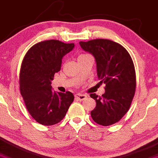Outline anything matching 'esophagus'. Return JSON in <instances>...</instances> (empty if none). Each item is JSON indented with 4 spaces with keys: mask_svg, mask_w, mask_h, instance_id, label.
Returning <instances> with one entry per match:
<instances>
[{
    "mask_svg": "<svg viewBox=\"0 0 158 158\" xmlns=\"http://www.w3.org/2000/svg\"><path fill=\"white\" fill-rule=\"evenodd\" d=\"M75 98H76V99H77L79 101H83L87 98V95L86 94H81V93H78V94H75Z\"/></svg>",
    "mask_w": 158,
    "mask_h": 158,
    "instance_id": "obj_1",
    "label": "esophagus"
}]
</instances>
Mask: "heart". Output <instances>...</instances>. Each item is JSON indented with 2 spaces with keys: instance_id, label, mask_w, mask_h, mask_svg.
Returning <instances> with one entry per match:
<instances>
[{
  "instance_id": "heart-1",
  "label": "heart",
  "mask_w": 158,
  "mask_h": 158,
  "mask_svg": "<svg viewBox=\"0 0 158 158\" xmlns=\"http://www.w3.org/2000/svg\"><path fill=\"white\" fill-rule=\"evenodd\" d=\"M84 55H86V54H81V55H79V57H82V56H84Z\"/></svg>"
}]
</instances>
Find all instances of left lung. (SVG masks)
Instances as JSON below:
<instances>
[{
	"instance_id": "8db88e82",
	"label": "left lung",
	"mask_w": 158,
	"mask_h": 158,
	"mask_svg": "<svg viewBox=\"0 0 158 158\" xmlns=\"http://www.w3.org/2000/svg\"><path fill=\"white\" fill-rule=\"evenodd\" d=\"M79 44L95 58L98 77L106 85L104 94H90L96 101V107L91 111L92 118L104 127L113 125L127 114L135 95L133 61L125 48L111 40L93 39Z\"/></svg>"
}]
</instances>
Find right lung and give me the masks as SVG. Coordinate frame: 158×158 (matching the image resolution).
Listing matches in <instances>:
<instances>
[{
	"mask_svg": "<svg viewBox=\"0 0 158 158\" xmlns=\"http://www.w3.org/2000/svg\"><path fill=\"white\" fill-rule=\"evenodd\" d=\"M73 48V43L46 40L34 44L23 58L19 73L21 95L31 117L41 125L60 122L74 100L72 92H57L51 85L54 74L60 70L63 57Z\"/></svg>",
	"mask_w": 158,
	"mask_h": 158,
	"instance_id": "add662e5",
	"label": "right lung"
}]
</instances>
